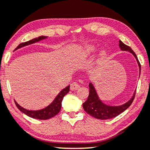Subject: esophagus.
Here are the masks:
<instances>
[{"label":"esophagus","mask_w":150,"mask_h":150,"mask_svg":"<svg viewBox=\"0 0 150 150\" xmlns=\"http://www.w3.org/2000/svg\"><path fill=\"white\" fill-rule=\"evenodd\" d=\"M79 88V85L77 82H73L71 84V90L76 91Z\"/></svg>","instance_id":"obj_1"}]
</instances>
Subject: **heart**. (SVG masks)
I'll list each match as a JSON object with an SVG mask.
<instances>
[{
  "mask_svg": "<svg viewBox=\"0 0 150 150\" xmlns=\"http://www.w3.org/2000/svg\"><path fill=\"white\" fill-rule=\"evenodd\" d=\"M96 48L94 45H88L86 46H85L84 49V51H83V54H84V57H88L91 56L95 52ZM106 55V52L105 50H102L100 52L99 57L100 58H104Z\"/></svg>",
  "mask_w": 150,
  "mask_h": 150,
  "instance_id": "heart-1",
  "label": "heart"
}]
</instances>
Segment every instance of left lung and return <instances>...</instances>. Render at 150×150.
Returning <instances> with one entry per match:
<instances>
[{"label": "left lung", "instance_id": "1", "mask_svg": "<svg viewBox=\"0 0 150 150\" xmlns=\"http://www.w3.org/2000/svg\"><path fill=\"white\" fill-rule=\"evenodd\" d=\"M119 46H120L121 50L127 51V52L132 53V54L136 59L139 69L141 70V64H140V62L138 61L137 56H136L135 52L132 50V48L128 45L125 44L124 43H122L120 40L119 41ZM88 87V97L86 101L82 104L83 108L88 114L91 115L93 117H96V118L100 119V120H109V119L113 118V117H116L117 115L124 112L132 105L136 94L135 91L132 98L128 102H127L126 103L123 104L122 105L110 106L103 103L100 100V98L98 97V95L97 94V92H96V90L95 89V87L91 82L89 83Z\"/></svg>", "mask_w": 150, "mask_h": 150}]
</instances>
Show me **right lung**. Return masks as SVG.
Returning <instances> with one entry per match:
<instances>
[{
  "mask_svg": "<svg viewBox=\"0 0 150 150\" xmlns=\"http://www.w3.org/2000/svg\"><path fill=\"white\" fill-rule=\"evenodd\" d=\"M47 38H48V37H45V36H40V37H39L35 38V39H32V40L20 43L15 50L23 48V47L26 46V45L37 43L38 41L43 40V39H47ZM69 91H70V85L69 86H66V88H64V89H62L61 91L59 93V94L56 96V98H54V100L51 102L50 105L47 106L46 107L43 108V109H40V110H36V111H35V110L26 109L18 105L15 100L14 102L17 108H18L21 112L25 113V115H27L28 116L31 117L35 119H39V120H48V119H50L51 117L55 116L57 114H58L59 112L60 111V110H61L62 102V100H63V98L64 96H65L69 92Z\"/></svg>",
  "mask_w": 150,
  "mask_h": 150,
  "instance_id": "obj_1",
  "label": "right lung"
}]
</instances>
